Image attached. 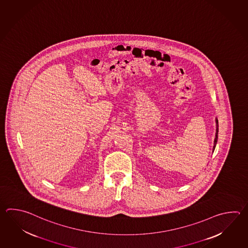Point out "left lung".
Wrapping results in <instances>:
<instances>
[{"label": "left lung", "instance_id": "8db88e82", "mask_svg": "<svg viewBox=\"0 0 248 248\" xmlns=\"http://www.w3.org/2000/svg\"><path fill=\"white\" fill-rule=\"evenodd\" d=\"M217 139H218V122L217 120V133H216V139H215V142H214V147H213V150H215V147H216V145H217Z\"/></svg>", "mask_w": 248, "mask_h": 248}]
</instances>
